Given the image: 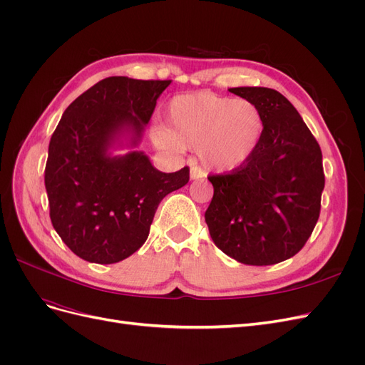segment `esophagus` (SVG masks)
<instances>
[{
  "instance_id": "1",
  "label": "esophagus",
  "mask_w": 365,
  "mask_h": 365,
  "mask_svg": "<svg viewBox=\"0 0 365 365\" xmlns=\"http://www.w3.org/2000/svg\"><path fill=\"white\" fill-rule=\"evenodd\" d=\"M190 178L192 180H204L205 178V172L201 168H197V165H192Z\"/></svg>"
}]
</instances>
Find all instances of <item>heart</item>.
<instances>
[{"instance_id": "obj_1", "label": "heart", "mask_w": 365, "mask_h": 365, "mask_svg": "<svg viewBox=\"0 0 365 365\" xmlns=\"http://www.w3.org/2000/svg\"><path fill=\"white\" fill-rule=\"evenodd\" d=\"M262 132L263 118L252 102L195 93L173 98L168 129L153 128L152 138L160 149L170 152L197 148L205 169L230 172L252 155Z\"/></svg>"}]
</instances>
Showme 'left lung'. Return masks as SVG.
<instances>
[{
    "label": "left lung",
    "mask_w": 365,
    "mask_h": 365,
    "mask_svg": "<svg viewBox=\"0 0 365 365\" xmlns=\"http://www.w3.org/2000/svg\"><path fill=\"white\" fill-rule=\"evenodd\" d=\"M259 108L256 150L230 173L210 175L205 222L215 245L245 264H275L300 251L319 217L323 155L292 103L263 86L230 88Z\"/></svg>",
    "instance_id": "left-lung-1"
}]
</instances>
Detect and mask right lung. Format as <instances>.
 Masks as SVG:
<instances>
[{
    "instance_id": "1",
    "label": "right lung",
    "mask_w": 365,
    "mask_h": 365,
    "mask_svg": "<svg viewBox=\"0 0 365 365\" xmlns=\"http://www.w3.org/2000/svg\"><path fill=\"white\" fill-rule=\"evenodd\" d=\"M172 81L113 76L97 82L65 109L46 164L50 219L76 256L117 263L145 244L165 195L189 182L190 170L164 173L143 152L111 157L128 132L137 146L158 97Z\"/></svg>"
}]
</instances>
